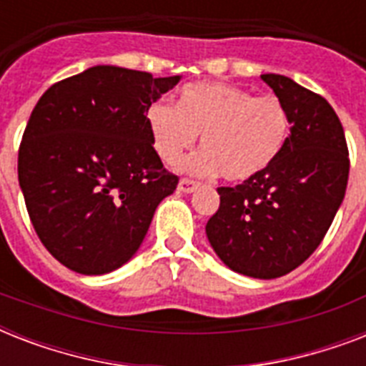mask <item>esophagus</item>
I'll return each mask as SVG.
<instances>
[{
	"label": "esophagus",
	"mask_w": 366,
	"mask_h": 366,
	"mask_svg": "<svg viewBox=\"0 0 366 366\" xmlns=\"http://www.w3.org/2000/svg\"><path fill=\"white\" fill-rule=\"evenodd\" d=\"M195 188H197V182L189 180V178H180V182H178V192H184V194H189Z\"/></svg>",
	"instance_id": "1"
}]
</instances>
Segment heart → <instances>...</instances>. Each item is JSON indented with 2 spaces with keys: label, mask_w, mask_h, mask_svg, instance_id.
Segmentation results:
<instances>
[{
  "label": "heart",
  "mask_w": 366,
  "mask_h": 366,
  "mask_svg": "<svg viewBox=\"0 0 366 366\" xmlns=\"http://www.w3.org/2000/svg\"><path fill=\"white\" fill-rule=\"evenodd\" d=\"M146 122L167 165H177L201 134V152L184 167L201 177L220 172L228 182H244L272 167L290 131L289 112L277 97H254L229 83L186 85L174 106H152Z\"/></svg>",
  "instance_id": "heart-1"
}]
</instances>
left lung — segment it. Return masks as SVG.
Segmentation results:
<instances>
[{
    "instance_id": "8db88e82",
    "label": "left lung",
    "mask_w": 366,
    "mask_h": 366,
    "mask_svg": "<svg viewBox=\"0 0 366 366\" xmlns=\"http://www.w3.org/2000/svg\"><path fill=\"white\" fill-rule=\"evenodd\" d=\"M289 112L290 134L272 167L234 188H218L220 207L207 237L237 273L275 279L317 249L346 195L350 152L332 106L290 77L264 74Z\"/></svg>"
}]
</instances>
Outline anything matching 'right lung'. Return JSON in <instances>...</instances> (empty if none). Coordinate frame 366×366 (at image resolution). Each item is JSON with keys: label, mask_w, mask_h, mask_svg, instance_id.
I'll use <instances>...</instances> for the list:
<instances>
[{"label": "right lung", "mask_w": 366, "mask_h": 366, "mask_svg": "<svg viewBox=\"0 0 366 366\" xmlns=\"http://www.w3.org/2000/svg\"><path fill=\"white\" fill-rule=\"evenodd\" d=\"M178 79L93 66L37 100L19 148V184L37 237L66 267L85 275L122 267L177 189L146 114Z\"/></svg>", "instance_id": "obj_1"}]
</instances>
